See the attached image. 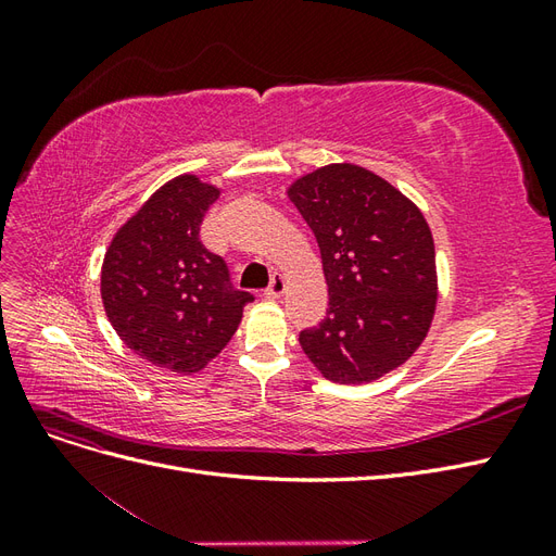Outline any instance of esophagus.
Returning <instances> with one entry per match:
<instances>
[{"mask_svg": "<svg viewBox=\"0 0 556 556\" xmlns=\"http://www.w3.org/2000/svg\"><path fill=\"white\" fill-rule=\"evenodd\" d=\"M285 290H288V280H285L282 274H274V276H271V285H268L264 294H266L268 299H280V296L285 294Z\"/></svg>", "mask_w": 556, "mask_h": 556, "instance_id": "34e87169", "label": "esophagus"}]
</instances>
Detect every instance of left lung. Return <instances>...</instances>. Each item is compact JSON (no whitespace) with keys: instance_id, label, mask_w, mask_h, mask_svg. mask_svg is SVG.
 I'll list each match as a JSON object with an SVG mask.
<instances>
[{"instance_id":"obj_1","label":"left lung","mask_w":556,"mask_h":556,"mask_svg":"<svg viewBox=\"0 0 556 556\" xmlns=\"http://www.w3.org/2000/svg\"><path fill=\"white\" fill-rule=\"evenodd\" d=\"M288 197L315 233L329 292L327 317L299 333L306 357L339 384L394 371L427 339L439 301L425 213L350 162L299 176Z\"/></svg>"}]
</instances>
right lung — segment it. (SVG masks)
<instances>
[{"mask_svg":"<svg viewBox=\"0 0 556 556\" xmlns=\"http://www.w3.org/2000/svg\"><path fill=\"white\" fill-rule=\"evenodd\" d=\"M220 188L197 174L166 180L115 231L102 301L123 343L160 368L192 376L220 355L252 294L229 288L223 257L199 241Z\"/></svg>","mask_w":556,"mask_h":556,"instance_id":"1","label":"right lung"}]
</instances>
